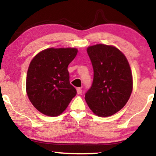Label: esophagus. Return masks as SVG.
<instances>
[{
  "mask_svg": "<svg viewBox=\"0 0 156 156\" xmlns=\"http://www.w3.org/2000/svg\"><path fill=\"white\" fill-rule=\"evenodd\" d=\"M76 90H77V93H78V94H81V92H82L81 88H80V87H78V88H76Z\"/></svg>",
  "mask_w": 156,
  "mask_h": 156,
  "instance_id": "esophagus-1",
  "label": "esophagus"
}]
</instances>
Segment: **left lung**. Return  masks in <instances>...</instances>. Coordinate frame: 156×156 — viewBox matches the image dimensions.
Here are the masks:
<instances>
[{
	"label": "left lung",
	"instance_id": "1",
	"mask_svg": "<svg viewBox=\"0 0 156 156\" xmlns=\"http://www.w3.org/2000/svg\"><path fill=\"white\" fill-rule=\"evenodd\" d=\"M94 69L91 88L85 101L98 117L112 116L121 110L133 90V76L128 61L118 48L98 44L87 48Z\"/></svg>",
	"mask_w": 156,
	"mask_h": 156
}]
</instances>
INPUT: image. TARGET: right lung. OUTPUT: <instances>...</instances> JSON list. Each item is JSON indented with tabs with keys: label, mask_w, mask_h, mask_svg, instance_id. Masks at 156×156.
I'll return each mask as SVG.
<instances>
[{
	"label": "right lung",
	"mask_w": 156,
	"mask_h": 156,
	"mask_svg": "<svg viewBox=\"0 0 156 156\" xmlns=\"http://www.w3.org/2000/svg\"><path fill=\"white\" fill-rule=\"evenodd\" d=\"M77 53L75 48H50L31 60L27 72L26 92L32 105L44 115H60L76 95V89L69 83L67 67Z\"/></svg>",
	"instance_id": "add662e5"
}]
</instances>
